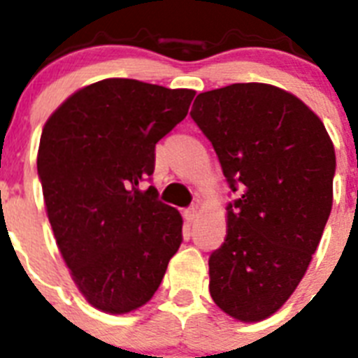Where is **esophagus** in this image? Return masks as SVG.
Wrapping results in <instances>:
<instances>
[{"mask_svg":"<svg viewBox=\"0 0 358 358\" xmlns=\"http://www.w3.org/2000/svg\"><path fill=\"white\" fill-rule=\"evenodd\" d=\"M198 212H199L198 205H192V207H189L185 212H183V217H185V221L192 223V221H194V219L198 217Z\"/></svg>","mask_w":358,"mask_h":358,"instance_id":"1","label":"esophagus"}]
</instances>
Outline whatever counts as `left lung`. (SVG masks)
<instances>
[{
  "mask_svg": "<svg viewBox=\"0 0 358 358\" xmlns=\"http://www.w3.org/2000/svg\"><path fill=\"white\" fill-rule=\"evenodd\" d=\"M191 117L214 146L231 192L227 239L208 259L210 296L251 323L294 292L331 210L336 151L301 99L267 83L196 96Z\"/></svg>",
  "mask_w": 358,
  "mask_h": 358,
  "instance_id": "obj_1",
  "label": "left lung"
}]
</instances>
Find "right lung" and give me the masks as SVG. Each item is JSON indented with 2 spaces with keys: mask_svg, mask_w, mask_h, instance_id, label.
I'll return each mask as SVG.
<instances>
[{
  "mask_svg": "<svg viewBox=\"0 0 358 358\" xmlns=\"http://www.w3.org/2000/svg\"><path fill=\"white\" fill-rule=\"evenodd\" d=\"M196 92L108 78L51 114L37 173L59 250L92 307L124 314L155 294L182 244V215L153 185L155 144L183 121Z\"/></svg>",
  "mask_w": 358,
  "mask_h": 358,
  "instance_id": "obj_1",
  "label": "right lung"
}]
</instances>
